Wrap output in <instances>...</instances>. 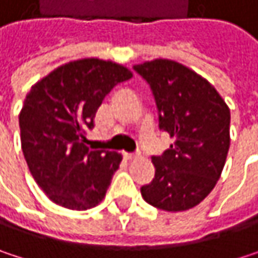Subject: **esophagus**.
Here are the masks:
<instances>
[{
    "instance_id": "1",
    "label": "esophagus",
    "mask_w": 258,
    "mask_h": 258,
    "mask_svg": "<svg viewBox=\"0 0 258 258\" xmlns=\"http://www.w3.org/2000/svg\"><path fill=\"white\" fill-rule=\"evenodd\" d=\"M122 155H124V160H127V161H133V160H136V158H137V155H134V154H128V152H124Z\"/></svg>"
}]
</instances>
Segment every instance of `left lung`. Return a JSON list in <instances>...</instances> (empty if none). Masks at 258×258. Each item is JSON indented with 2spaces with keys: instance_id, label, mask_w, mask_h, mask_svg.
Instances as JSON below:
<instances>
[{
  "instance_id": "obj_1",
  "label": "left lung",
  "mask_w": 258,
  "mask_h": 258,
  "mask_svg": "<svg viewBox=\"0 0 258 258\" xmlns=\"http://www.w3.org/2000/svg\"><path fill=\"white\" fill-rule=\"evenodd\" d=\"M155 97L160 130L175 139L152 157L155 178L140 188L154 208L180 212L203 202L217 185L230 148V109L206 80L172 59L134 66Z\"/></svg>"
}]
</instances>
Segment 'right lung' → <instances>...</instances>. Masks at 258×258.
I'll return each mask as SVG.
<instances>
[{
  "label": "right lung",
  "mask_w": 258,
  "mask_h": 258,
  "mask_svg": "<svg viewBox=\"0 0 258 258\" xmlns=\"http://www.w3.org/2000/svg\"><path fill=\"white\" fill-rule=\"evenodd\" d=\"M133 76L113 61L83 58L32 85L19 113L21 143L37 185L56 205L86 211L106 196L122 155L91 151L86 131L112 88Z\"/></svg>",
  "instance_id": "1"
}]
</instances>
